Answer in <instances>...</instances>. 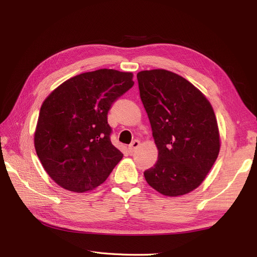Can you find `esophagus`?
<instances>
[{
  "label": "esophagus",
  "mask_w": 257,
  "mask_h": 257,
  "mask_svg": "<svg viewBox=\"0 0 257 257\" xmlns=\"http://www.w3.org/2000/svg\"><path fill=\"white\" fill-rule=\"evenodd\" d=\"M141 146V142L139 141H134L133 143H132L130 146H128V151L131 152V153H133V152H135V150L137 149V148Z\"/></svg>",
  "instance_id": "esophagus-1"
}]
</instances>
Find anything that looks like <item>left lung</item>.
<instances>
[{
  "label": "left lung",
  "mask_w": 257,
  "mask_h": 257,
  "mask_svg": "<svg viewBox=\"0 0 257 257\" xmlns=\"http://www.w3.org/2000/svg\"><path fill=\"white\" fill-rule=\"evenodd\" d=\"M141 98L159 150L146 181L165 196H180L205 180L220 152L213 108L197 88L173 72L137 74Z\"/></svg>",
  "instance_id": "obj_1"
}]
</instances>
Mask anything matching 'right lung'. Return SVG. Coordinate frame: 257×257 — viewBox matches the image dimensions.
<instances>
[{"instance_id": "1", "label": "right lung", "mask_w": 257, "mask_h": 257, "mask_svg": "<svg viewBox=\"0 0 257 257\" xmlns=\"http://www.w3.org/2000/svg\"><path fill=\"white\" fill-rule=\"evenodd\" d=\"M133 85L132 73L102 68L72 77L44 100L34 146L57 184L83 193L110 175L123 154L111 144L107 114Z\"/></svg>"}]
</instances>
